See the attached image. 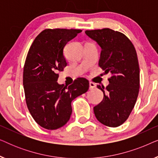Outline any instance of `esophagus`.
Returning <instances> with one entry per match:
<instances>
[{
  "mask_svg": "<svg viewBox=\"0 0 158 158\" xmlns=\"http://www.w3.org/2000/svg\"><path fill=\"white\" fill-rule=\"evenodd\" d=\"M96 84L94 83H92V82H90V83H89V88H90V90L94 89V88H96Z\"/></svg>",
  "mask_w": 158,
  "mask_h": 158,
  "instance_id": "1",
  "label": "esophagus"
}]
</instances>
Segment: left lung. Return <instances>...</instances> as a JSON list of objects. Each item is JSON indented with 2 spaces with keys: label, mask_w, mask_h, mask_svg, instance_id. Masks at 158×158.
<instances>
[{
  "label": "left lung",
  "mask_w": 158,
  "mask_h": 158,
  "mask_svg": "<svg viewBox=\"0 0 158 158\" xmlns=\"http://www.w3.org/2000/svg\"><path fill=\"white\" fill-rule=\"evenodd\" d=\"M85 34L101 47L99 67L106 74H111L106 88L97 85L103 98L94 108L95 116L106 126L118 127L130 115L139 94L137 52L131 41L121 32L106 28L87 30Z\"/></svg>",
  "instance_id": "left-lung-1"
}]
</instances>
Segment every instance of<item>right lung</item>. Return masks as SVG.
<instances>
[{
	"label": "right lung",
	"mask_w": 158,
	"mask_h": 158,
	"mask_svg": "<svg viewBox=\"0 0 158 158\" xmlns=\"http://www.w3.org/2000/svg\"><path fill=\"white\" fill-rule=\"evenodd\" d=\"M80 29H45L35 38L23 67L26 102L32 117L43 128L64 126L72 114L71 102L88 91L89 83L77 78L68 87L57 83L58 72L67 65L64 47Z\"/></svg>",
	"instance_id": "1"
}]
</instances>
